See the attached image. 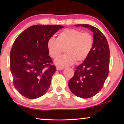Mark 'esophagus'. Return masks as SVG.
I'll return each mask as SVG.
<instances>
[{
  "label": "esophagus",
  "instance_id": "esophagus-1",
  "mask_svg": "<svg viewBox=\"0 0 124 124\" xmlns=\"http://www.w3.org/2000/svg\"><path fill=\"white\" fill-rule=\"evenodd\" d=\"M64 67H59V66H57L56 67V69L57 70H62V69H64Z\"/></svg>",
  "mask_w": 124,
  "mask_h": 124
}]
</instances>
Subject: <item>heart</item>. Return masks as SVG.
Instances as JSON below:
<instances>
[{
    "mask_svg": "<svg viewBox=\"0 0 124 124\" xmlns=\"http://www.w3.org/2000/svg\"><path fill=\"white\" fill-rule=\"evenodd\" d=\"M94 46V38L89 33H82L75 29H67L57 35L56 39L50 38L47 42V48L52 59H56L64 48L65 54L55 61L59 67H67L76 62L85 60Z\"/></svg>",
    "mask_w": 124,
    "mask_h": 124,
    "instance_id": "heart-1",
    "label": "heart"
}]
</instances>
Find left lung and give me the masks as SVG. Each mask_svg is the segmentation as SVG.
<instances>
[{
  "instance_id": "left-lung-1",
  "label": "left lung",
  "mask_w": 124,
  "mask_h": 124,
  "mask_svg": "<svg viewBox=\"0 0 124 124\" xmlns=\"http://www.w3.org/2000/svg\"><path fill=\"white\" fill-rule=\"evenodd\" d=\"M88 28L93 33L94 46L85 60L76 68L68 86L78 97H93L102 88L109 72V48L106 37L95 27L88 24L74 25Z\"/></svg>"
}]
</instances>
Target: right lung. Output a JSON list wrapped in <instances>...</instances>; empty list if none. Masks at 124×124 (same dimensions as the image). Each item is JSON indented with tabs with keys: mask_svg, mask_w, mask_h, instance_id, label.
I'll return each instance as SVG.
<instances>
[{
	"mask_svg": "<svg viewBox=\"0 0 124 124\" xmlns=\"http://www.w3.org/2000/svg\"><path fill=\"white\" fill-rule=\"evenodd\" d=\"M62 25H35L15 40L10 52V69L13 85L20 94L36 99L47 93L56 67L47 48V42Z\"/></svg>",
	"mask_w": 124,
	"mask_h": 124,
	"instance_id": "1",
	"label": "right lung"
}]
</instances>
